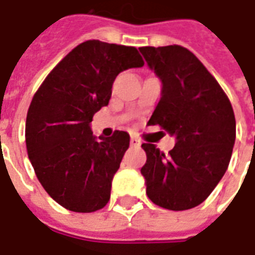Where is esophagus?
Instances as JSON below:
<instances>
[{
  "label": "esophagus",
  "mask_w": 255,
  "mask_h": 255,
  "mask_svg": "<svg viewBox=\"0 0 255 255\" xmlns=\"http://www.w3.org/2000/svg\"><path fill=\"white\" fill-rule=\"evenodd\" d=\"M130 145H131V146H139L141 142H139V139H137L135 137H131V138H130Z\"/></svg>",
  "instance_id": "34e87169"
}]
</instances>
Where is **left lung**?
I'll list each match as a JSON object with an SVG mask.
<instances>
[{
  "instance_id": "obj_1",
  "label": "left lung",
  "mask_w": 255,
  "mask_h": 255,
  "mask_svg": "<svg viewBox=\"0 0 255 255\" xmlns=\"http://www.w3.org/2000/svg\"><path fill=\"white\" fill-rule=\"evenodd\" d=\"M139 51L162 83L148 125H158L176 137L168 154L154 143H142L146 195L166 210H189L210 196L229 166L235 142L234 110L221 84L187 48L175 44Z\"/></svg>"
}]
</instances>
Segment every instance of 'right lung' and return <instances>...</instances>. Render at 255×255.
<instances>
[{
	"instance_id": "right-lung-1",
	"label": "right lung",
	"mask_w": 255,
	"mask_h": 255,
	"mask_svg": "<svg viewBox=\"0 0 255 255\" xmlns=\"http://www.w3.org/2000/svg\"><path fill=\"white\" fill-rule=\"evenodd\" d=\"M142 66L137 48L87 40L57 63L34 94L26 114V152L43 188L62 207L94 212L110 200L130 137L116 130L97 141L90 122L109 105L117 75Z\"/></svg>"
}]
</instances>
